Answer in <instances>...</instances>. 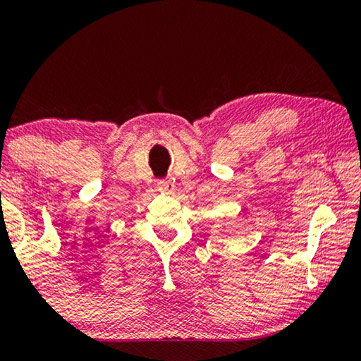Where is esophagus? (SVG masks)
Listing matches in <instances>:
<instances>
[{"label":"esophagus","mask_w":361,"mask_h":361,"mask_svg":"<svg viewBox=\"0 0 361 361\" xmlns=\"http://www.w3.org/2000/svg\"><path fill=\"white\" fill-rule=\"evenodd\" d=\"M157 190L162 192V195H170V192L173 191V183H171L170 180H159Z\"/></svg>","instance_id":"obj_1"}]
</instances>
